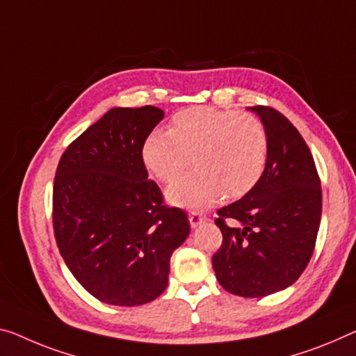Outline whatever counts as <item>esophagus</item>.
<instances>
[{
	"instance_id": "esophagus-1",
	"label": "esophagus",
	"mask_w": 356,
	"mask_h": 356,
	"mask_svg": "<svg viewBox=\"0 0 356 356\" xmlns=\"http://www.w3.org/2000/svg\"><path fill=\"white\" fill-rule=\"evenodd\" d=\"M205 221H207V216L205 215H200V213L193 211L189 215V222H191V226H193V227L200 226V224L205 222Z\"/></svg>"
}]
</instances>
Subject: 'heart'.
<instances>
[{
    "label": "heart",
    "instance_id": "heart-1",
    "mask_svg": "<svg viewBox=\"0 0 356 356\" xmlns=\"http://www.w3.org/2000/svg\"><path fill=\"white\" fill-rule=\"evenodd\" d=\"M269 143L258 118L231 109L195 106L178 111L168 132L154 130L141 146L147 172L170 183L191 162L186 173L167 189L172 205L205 210L221 199L248 194L266 170Z\"/></svg>",
    "mask_w": 356,
    "mask_h": 356
}]
</instances>
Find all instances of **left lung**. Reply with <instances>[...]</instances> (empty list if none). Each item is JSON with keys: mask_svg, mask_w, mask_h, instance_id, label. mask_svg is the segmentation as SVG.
I'll return each mask as SVG.
<instances>
[{"mask_svg": "<svg viewBox=\"0 0 356 356\" xmlns=\"http://www.w3.org/2000/svg\"><path fill=\"white\" fill-rule=\"evenodd\" d=\"M248 109L267 135L266 170L248 194L218 210L222 245L211 261L226 291L261 298L291 286L307 267L321 220V186L298 129L273 108Z\"/></svg>", "mask_w": 356, "mask_h": 356, "instance_id": "obj_1", "label": "left lung"}]
</instances>
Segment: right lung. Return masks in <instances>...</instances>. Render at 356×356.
Wrapping results in <instances>:
<instances>
[{
	"label": "right lung",
	"instance_id": "obj_1",
	"mask_svg": "<svg viewBox=\"0 0 356 356\" xmlns=\"http://www.w3.org/2000/svg\"><path fill=\"white\" fill-rule=\"evenodd\" d=\"M163 119L156 106L113 108L60 157L52 221L60 254L102 302L134 307L167 288L170 256L189 235L188 215L163 205L141 146Z\"/></svg>",
	"mask_w": 356,
	"mask_h": 356
}]
</instances>
